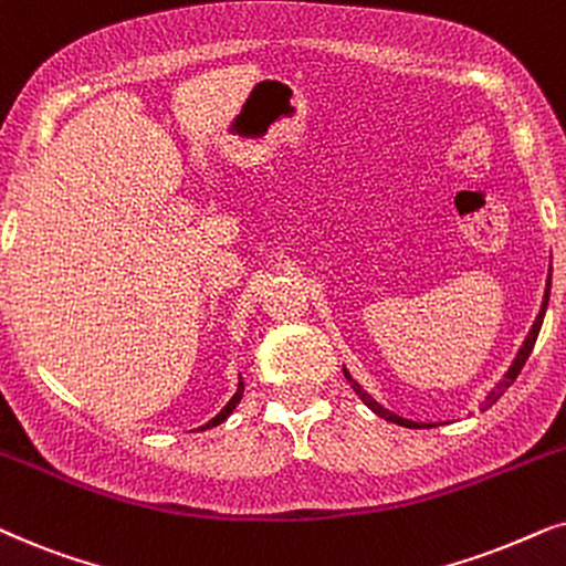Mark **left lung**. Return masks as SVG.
Wrapping results in <instances>:
<instances>
[{"instance_id": "obj_1", "label": "left lung", "mask_w": 566, "mask_h": 566, "mask_svg": "<svg viewBox=\"0 0 566 566\" xmlns=\"http://www.w3.org/2000/svg\"><path fill=\"white\" fill-rule=\"evenodd\" d=\"M548 291H552V275H548V289H546V296H543V304H541V312H538V317H535V322H533V327H531V333H527V337H525V343H523V348H520V354H517V358H515V364L510 366V371L504 374V379L499 381L496 385V390L489 395L486 398V406L483 408H491L494 406V402L502 398L504 392H507V387L512 385V381L517 379V374L523 371V366H525V361H527V356L533 354V346H535V340H538V333H541V325H543V314H546V306H548ZM346 371V369H343ZM346 379L350 381V387H354V392L358 395V398H361L366 406H369L374 413L377 416H381V418H387V421H392V423H400V427H408V429H421V423H416V421H408V418H400V416H395V413H390V410L387 408H381L377 400L371 398V395H366L364 390H361V385H358V381L350 377V374L346 371ZM423 427H427V423H423Z\"/></svg>"}]
</instances>
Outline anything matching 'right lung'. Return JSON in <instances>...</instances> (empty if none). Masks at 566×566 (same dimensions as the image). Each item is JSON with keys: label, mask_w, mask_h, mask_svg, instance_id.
Listing matches in <instances>:
<instances>
[{"label": "right lung", "mask_w": 566, "mask_h": 566, "mask_svg": "<svg viewBox=\"0 0 566 566\" xmlns=\"http://www.w3.org/2000/svg\"><path fill=\"white\" fill-rule=\"evenodd\" d=\"M241 395H244V381H239V390H237V395H233V398H231L229 402H226V408H223V410H220V413H218L216 418H212V421H208V423H205V427H202V429H212V427H218V423H223V421H226V418H229V416L233 413V408H237V406H239Z\"/></svg>", "instance_id": "right-lung-1"}]
</instances>
